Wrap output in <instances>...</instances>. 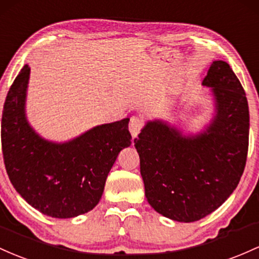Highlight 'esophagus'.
I'll return each mask as SVG.
<instances>
[{
	"label": "esophagus",
	"instance_id": "esophagus-1",
	"mask_svg": "<svg viewBox=\"0 0 259 259\" xmlns=\"http://www.w3.org/2000/svg\"><path fill=\"white\" fill-rule=\"evenodd\" d=\"M143 126H144V122L141 116H132V117H131L128 127H130L131 135H132L133 138L137 137L139 132H141L142 128H143Z\"/></svg>",
	"mask_w": 259,
	"mask_h": 259
}]
</instances>
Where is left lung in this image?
<instances>
[{
  "label": "left lung",
  "mask_w": 259,
  "mask_h": 259,
  "mask_svg": "<svg viewBox=\"0 0 259 259\" xmlns=\"http://www.w3.org/2000/svg\"><path fill=\"white\" fill-rule=\"evenodd\" d=\"M203 85L215 99V116L205 131L184 136L154 120L135 139L145 197L159 214L175 222H197L213 213L245 170L249 112L239 78L228 63L214 61Z\"/></svg>",
  "instance_id": "1"
}]
</instances>
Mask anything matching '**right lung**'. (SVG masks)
Masks as SVG:
<instances>
[{
	"instance_id": "right-lung-1",
	"label": "right lung",
	"mask_w": 259,
	"mask_h": 259,
	"mask_svg": "<svg viewBox=\"0 0 259 259\" xmlns=\"http://www.w3.org/2000/svg\"><path fill=\"white\" fill-rule=\"evenodd\" d=\"M30 67L17 75L4 105L1 142L13 187L45 215L66 219L88 213L103 196L106 177L131 145L130 118L100 124L79 137L54 143L40 137L25 117Z\"/></svg>"
}]
</instances>
